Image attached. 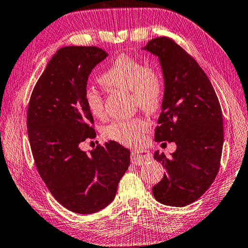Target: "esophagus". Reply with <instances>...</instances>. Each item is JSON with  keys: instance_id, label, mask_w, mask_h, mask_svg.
Masks as SVG:
<instances>
[{"instance_id": "1", "label": "esophagus", "mask_w": 248, "mask_h": 248, "mask_svg": "<svg viewBox=\"0 0 248 248\" xmlns=\"http://www.w3.org/2000/svg\"><path fill=\"white\" fill-rule=\"evenodd\" d=\"M152 159V155L147 151H134L131 154V161L132 164L137 166H141L145 164L146 161Z\"/></svg>"}]
</instances>
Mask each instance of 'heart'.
Instances as JSON below:
<instances>
[{"instance_id": "1", "label": "heart", "mask_w": 248, "mask_h": 248, "mask_svg": "<svg viewBox=\"0 0 248 248\" xmlns=\"http://www.w3.org/2000/svg\"><path fill=\"white\" fill-rule=\"evenodd\" d=\"M98 82L106 88L131 91L133 104L144 111L156 112L164 101L165 84L156 70L147 68L143 61L137 57L119 55L111 62L103 73ZM84 104L94 117L104 114V103L100 93L88 88L83 94ZM150 128L148 121L141 117L129 120H117L103 130L104 137L125 146H134L141 143L144 134Z\"/></svg>"}]
</instances>
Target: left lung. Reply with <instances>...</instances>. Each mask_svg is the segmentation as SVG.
I'll use <instances>...</instances> for the list:
<instances>
[{
  "label": "left lung",
  "instance_id": "obj_1",
  "mask_svg": "<svg viewBox=\"0 0 248 248\" xmlns=\"http://www.w3.org/2000/svg\"><path fill=\"white\" fill-rule=\"evenodd\" d=\"M143 49L158 56L165 80L155 141L177 144L170 157L154 153V158L167 171L153 186V195L161 204L184 207L208 190L219 171L223 145L221 107L204 70L173 40L155 38Z\"/></svg>",
  "mask_w": 248,
  "mask_h": 248
}]
</instances>
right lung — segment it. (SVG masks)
Listing matches in <instances>:
<instances>
[{
  "mask_svg": "<svg viewBox=\"0 0 248 248\" xmlns=\"http://www.w3.org/2000/svg\"><path fill=\"white\" fill-rule=\"evenodd\" d=\"M107 56L96 46L60 48L28 106L27 128L40 177L55 200L76 214H94L108 206L130 165V151L115 141L89 153L80 148L96 137L83 94L92 69Z\"/></svg>",
  "mask_w": 248,
  "mask_h": 248,
  "instance_id": "add662e5",
  "label": "right lung"
}]
</instances>
